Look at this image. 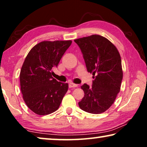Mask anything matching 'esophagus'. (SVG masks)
Instances as JSON below:
<instances>
[{
  "instance_id": "obj_1",
  "label": "esophagus",
  "mask_w": 147,
  "mask_h": 147,
  "mask_svg": "<svg viewBox=\"0 0 147 147\" xmlns=\"http://www.w3.org/2000/svg\"><path fill=\"white\" fill-rule=\"evenodd\" d=\"M78 87V85L76 84H74V83H69V88H76Z\"/></svg>"
}]
</instances>
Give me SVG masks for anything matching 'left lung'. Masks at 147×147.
Segmentation results:
<instances>
[{
  "instance_id": "1",
  "label": "left lung",
  "mask_w": 147,
  "mask_h": 147,
  "mask_svg": "<svg viewBox=\"0 0 147 147\" xmlns=\"http://www.w3.org/2000/svg\"><path fill=\"white\" fill-rule=\"evenodd\" d=\"M83 54L86 68L92 74V86L84 84L80 108L91 114L106 111L119 93L123 77L121 57L117 48L106 38L92 35L74 40Z\"/></svg>"
}]
</instances>
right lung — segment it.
Wrapping results in <instances>:
<instances>
[{
	"label": "right lung",
	"mask_w": 147,
	"mask_h": 147,
	"mask_svg": "<svg viewBox=\"0 0 147 147\" xmlns=\"http://www.w3.org/2000/svg\"><path fill=\"white\" fill-rule=\"evenodd\" d=\"M68 41H44L27 54L20 72V84L26 105L38 115H47L59 108L68 90L67 83L51 76L71 44Z\"/></svg>",
	"instance_id": "add662e5"
}]
</instances>
